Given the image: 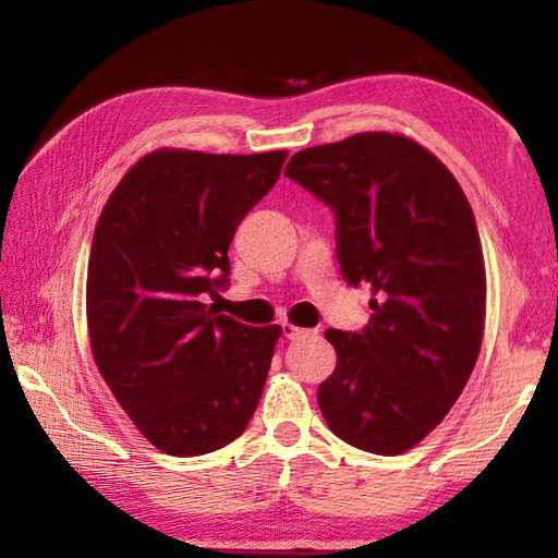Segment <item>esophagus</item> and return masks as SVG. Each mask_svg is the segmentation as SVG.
<instances>
[{
	"instance_id": "obj_1",
	"label": "esophagus",
	"mask_w": 558,
	"mask_h": 558,
	"mask_svg": "<svg viewBox=\"0 0 558 558\" xmlns=\"http://www.w3.org/2000/svg\"><path fill=\"white\" fill-rule=\"evenodd\" d=\"M282 335H286L288 339H300V337H307L310 329L298 327V325H292V323H282Z\"/></svg>"
}]
</instances>
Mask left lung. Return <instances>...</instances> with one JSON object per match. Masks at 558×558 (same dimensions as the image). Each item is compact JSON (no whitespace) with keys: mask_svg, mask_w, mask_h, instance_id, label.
Masks as SVG:
<instances>
[{"mask_svg":"<svg viewBox=\"0 0 558 558\" xmlns=\"http://www.w3.org/2000/svg\"><path fill=\"white\" fill-rule=\"evenodd\" d=\"M286 174L332 206L342 278L374 292L362 332H325L337 366L319 411L349 446L401 456L446 418L483 347L475 214L450 169L399 132L300 149Z\"/></svg>","mask_w":558,"mask_h":558,"instance_id":"1","label":"left lung"}]
</instances>
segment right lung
Listing matches in <instances>:
<instances>
[{
  "label": "right lung",
  "mask_w": 558,
  "mask_h": 558,
  "mask_svg": "<svg viewBox=\"0 0 558 558\" xmlns=\"http://www.w3.org/2000/svg\"><path fill=\"white\" fill-rule=\"evenodd\" d=\"M286 157L159 147L128 169L100 211L86 282L93 359L167 456L229 446L258 409L282 329L241 325L202 300L229 282L233 233Z\"/></svg>",
  "instance_id": "add662e5"
}]
</instances>
